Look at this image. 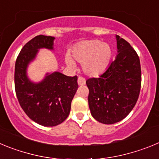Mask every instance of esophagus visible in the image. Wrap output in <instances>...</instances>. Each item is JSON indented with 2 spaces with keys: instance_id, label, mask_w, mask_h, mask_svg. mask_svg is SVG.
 <instances>
[{
  "instance_id": "34e87169",
  "label": "esophagus",
  "mask_w": 159,
  "mask_h": 159,
  "mask_svg": "<svg viewBox=\"0 0 159 159\" xmlns=\"http://www.w3.org/2000/svg\"><path fill=\"white\" fill-rule=\"evenodd\" d=\"M77 82H78V84L80 85V86H83V85H84V84H86L85 79L83 78V77H79Z\"/></svg>"
}]
</instances>
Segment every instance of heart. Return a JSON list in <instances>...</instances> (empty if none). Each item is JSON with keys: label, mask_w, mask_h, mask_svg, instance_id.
Wrapping results in <instances>:
<instances>
[{"label": "heart", "mask_w": 159, "mask_h": 159, "mask_svg": "<svg viewBox=\"0 0 159 159\" xmlns=\"http://www.w3.org/2000/svg\"><path fill=\"white\" fill-rule=\"evenodd\" d=\"M112 55L111 46L98 40L81 41L71 50L73 59L82 63L83 71L90 77H97L104 72L110 64ZM65 62L71 68L75 67L74 60L69 56H66Z\"/></svg>", "instance_id": "obj_1"}]
</instances>
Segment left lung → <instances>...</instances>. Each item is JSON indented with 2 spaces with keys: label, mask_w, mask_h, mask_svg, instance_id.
I'll return each instance as SVG.
<instances>
[{
  "label": "left lung",
  "mask_w": 159,
  "mask_h": 159,
  "mask_svg": "<svg viewBox=\"0 0 159 159\" xmlns=\"http://www.w3.org/2000/svg\"><path fill=\"white\" fill-rule=\"evenodd\" d=\"M118 54L98 78L86 81L88 104L92 117L113 124L131 111L141 88V67L137 53L127 41L116 36Z\"/></svg>",
  "instance_id": "left-lung-1"
}]
</instances>
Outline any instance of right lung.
<instances>
[{"mask_svg": "<svg viewBox=\"0 0 159 159\" xmlns=\"http://www.w3.org/2000/svg\"><path fill=\"white\" fill-rule=\"evenodd\" d=\"M54 40L43 35L32 39L21 49L15 64V90L20 105L32 120L43 127L57 126L67 119L78 88L77 76H67L60 71L47 72L39 82L28 75V67L39 50L53 51Z\"/></svg>", "mask_w": 159, "mask_h": 159, "instance_id": "right-lung-1", "label": "right lung"}]
</instances>
